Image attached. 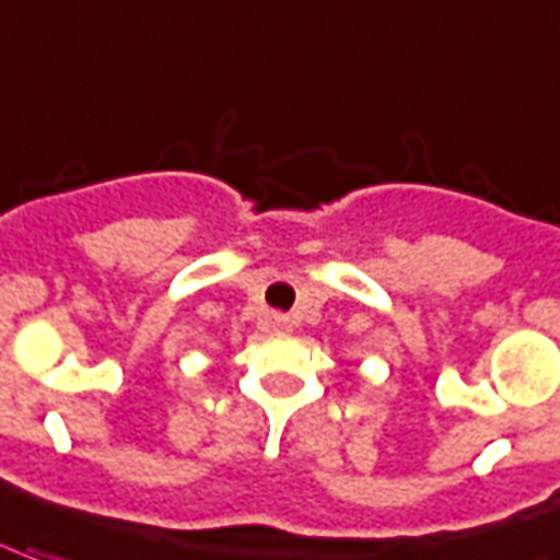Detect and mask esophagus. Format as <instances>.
I'll list each match as a JSON object with an SVG mask.
<instances>
[{
  "label": "esophagus",
  "mask_w": 560,
  "mask_h": 560,
  "mask_svg": "<svg viewBox=\"0 0 560 560\" xmlns=\"http://www.w3.org/2000/svg\"><path fill=\"white\" fill-rule=\"evenodd\" d=\"M270 328L279 337H288L290 331H293V326H290V319L281 317V314H272V317H270Z\"/></svg>",
  "instance_id": "esophagus-1"
}]
</instances>
